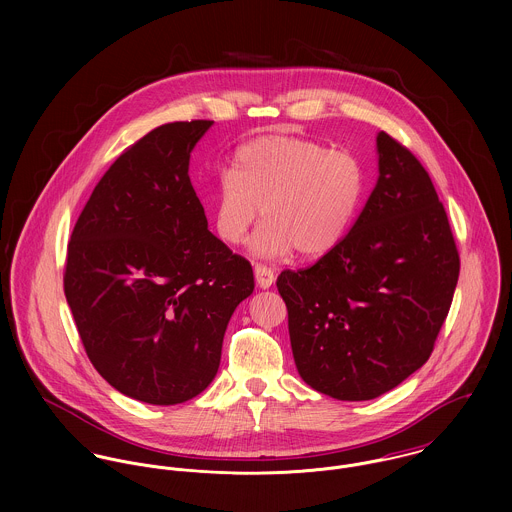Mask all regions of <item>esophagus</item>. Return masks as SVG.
I'll return each instance as SVG.
<instances>
[{
	"mask_svg": "<svg viewBox=\"0 0 512 512\" xmlns=\"http://www.w3.org/2000/svg\"><path fill=\"white\" fill-rule=\"evenodd\" d=\"M254 276H256V284H258L262 290L270 288V286L274 284V280H276L274 270L268 268V266H262V264H256V266H254Z\"/></svg>",
	"mask_w": 512,
	"mask_h": 512,
	"instance_id": "34e87169",
	"label": "esophagus"
}]
</instances>
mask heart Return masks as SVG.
<instances>
[{
	"label": "heart",
	"mask_w": 512,
	"mask_h": 512,
	"mask_svg": "<svg viewBox=\"0 0 512 512\" xmlns=\"http://www.w3.org/2000/svg\"><path fill=\"white\" fill-rule=\"evenodd\" d=\"M365 167L351 151L329 149L295 136H260L236 149L211 197L215 232L240 244L252 224V252L280 258L297 250L303 258L333 252L359 213Z\"/></svg>",
	"instance_id": "heart-1"
}]
</instances>
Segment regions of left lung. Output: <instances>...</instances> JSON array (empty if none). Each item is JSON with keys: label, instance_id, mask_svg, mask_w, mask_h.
I'll return each instance as SVG.
<instances>
[{"label": "left lung", "instance_id": "8db88e82", "mask_svg": "<svg viewBox=\"0 0 512 512\" xmlns=\"http://www.w3.org/2000/svg\"><path fill=\"white\" fill-rule=\"evenodd\" d=\"M378 181L341 244L284 270L293 361L317 392L372 400L430 359L459 278V252L418 157L380 132Z\"/></svg>", "mask_w": 512, "mask_h": 512}]
</instances>
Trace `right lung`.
<instances>
[{
    "instance_id": "right-lung-1",
    "label": "right lung",
    "mask_w": 512,
    "mask_h": 512,
    "mask_svg": "<svg viewBox=\"0 0 512 512\" xmlns=\"http://www.w3.org/2000/svg\"><path fill=\"white\" fill-rule=\"evenodd\" d=\"M211 120L171 122L126 147L67 246L65 295L90 363L122 394L171 406L215 378L252 266L209 228L189 157Z\"/></svg>"
}]
</instances>
